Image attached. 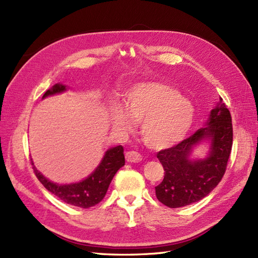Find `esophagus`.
Here are the masks:
<instances>
[{
    "label": "esophagus",
    "instance_id": "34e87169",
    "mask_svg": "<svg viewBox=\"0 0 258 258\" xmlns=\"http://www.w3.org/2000/svg\"><path fill=\"white\" fill-rule=\"evenodd\" d=\"M126 160L128 162H140L142 160V156L140 155L138 152L130 151L126 153Z\"/></svg>",
    "mask_w": 258,
    "mask_h": 258
}]
</instances>
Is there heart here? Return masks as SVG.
<instances>
[{"mask_svg": "<svg viewBox=\"0 0 258 258\" xmlns=\"http://www.w3.org/2000/svg\"><path fill=\"white\" fill-rule=\"evenodd\" d=\"M111 121L122 134H129L135 122H141L144 144L151 150L163 151L181 143L189 134L195 107L172 86L140 82L124 92L123 106H113Z\"/></svg>", "mask_w": 258, "mask_h": 258, "instance_id": "obj_1", "label": "heart"}]
</instances>
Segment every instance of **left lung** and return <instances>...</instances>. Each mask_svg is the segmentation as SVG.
I'll return each instance as SVG.
<instances>
[{"mask_svg": "<svg viewBox=\"0 0 258 258\" xmlns=\"http://www.w3.org/2000/svg\"><path fill=\"white\" fill-rule=\"evenodd\" d=\"M208 144L204 159H192L195 148ZM232 146V123L227 106L221 98L211 110L205 127L174 147L157 153L165 170L162 182L155 187L156 197L169 208L195 204L221 182Z\"/></svg>", "mask_w": 258, "mask_h": 258, "instance_id": "left-lung-1", "label": "left lung"}]
</instances>
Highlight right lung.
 Returning a JSON list of instances; mask_svg holds the SVG:
<instances>
[{
    "mask_svg": "<svg viewBox=\"0 0 258 258\" xmlns=\"http://www.w3.org/2000/svg\"><path fill=\"white\" fill-rule=\"evenodd\" d=\"M67 85L56 84L45 92L43 99L49 96L58 95L67 91ZM34 172L46 189L66 204L87 209L98 205L107 191L114 175L122 166H124L123 147L121 145L111 147L105 152L99 166L92 171V173L80 182L70 184L53 183L44 176L38 171L32 161Z\"/></svg>",
    "mask_w": 258,
    "mask_h": 258,
    "instance_id": "add662e5",
    "label": "right lung"
}]
</instances>
